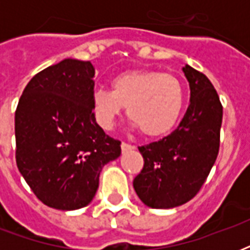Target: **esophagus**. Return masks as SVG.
Here are the masks:
<instances>
[{"label": "esophagus", "instance_id": "1", "mask_svg": "<svg viewBox=\"0 0 250 250\" xmlns=\"http://www.w3.org/2000/svg\"><path fill=\"white\" fill-rule=\"evenodd\" d=\"M122 152L125 153V152H128V150H133V149L136 148L135 145H131V144H127V143H122Z\"/></svg>", "mask_w": 250, "mask_h": 250}]
</instances>
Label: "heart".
Masks as SVG:
<instances>
[{
    "mask_svg": "<svg viewBox=\"0 0 250 250\" xmlns=\"http://www.w3.org/2000/svg\"><path fill=\"white\" fill-rule=\"evenodd\" d=\"M96 121L114 128L127 107L128 118L146 136H161L174 128L184 106V89L178 78L152 70L123 72L111 80V90L92 94Z\"/></svg>",
    "mask_w": 250,
    "mask_h": 250,
    "instance_id": "obj_1",
    "label": "heart"
}]
</instances>
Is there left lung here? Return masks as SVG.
Segmentation results:
<instances>
[{
    "instance_id": "1",
    "label": "left lung",
    "mask_w": 250,
    "mask_h": 250,
    "mask_svg": "<svg viewBox=\"0 0 250 250\" xmlns=\"http://www.w3.org/2000/svg\"><path fill=\"white\" fill-rule=\"evenodd\" d=\"M190 104L178 128L158 141L139 146L144 167L133 188L145 205L170 209L198 193L219 152L223 107L217 90L202 72L183 67Z\"/></svg>"
}]
</instances>
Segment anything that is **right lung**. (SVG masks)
<instances>
[{
	"label": "right lung",
	"instance_id": "1",
	"mask_svg": "<svg viewBox=\"0 0 250 250\" xmlns=\"http://www.w3.org/2000/svg\"><path fill=\"white\" fill-rule=\"evenodd\" d=\"M94 68L63 60L29 80L15 111L17 166L42 204L76 210L93 200L102 167L121 156L92 106Z\"/></svg>",
	"mask_w": 250,
	"mask_h": 250
}]
</instances>
